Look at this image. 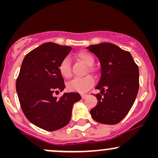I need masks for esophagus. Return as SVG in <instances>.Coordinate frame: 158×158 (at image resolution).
Segmentation results:
<instances>
[{
  "instance_id": "esophagus-1",
  "label": "esophagus",
  "mask_w": 158,
  "mask_h": 158,
  "mask_svg": "<svg viewBox=\"0 0 158 158\" xmlns=\"http://www.w3.org/2000/svg\"><path fill=\"white\" fill-rule=\"evenodd\" d=\"M81 98H82V99H85V98H86L87 97H88V94H81Z\"/></svg>"
}]
</instances>
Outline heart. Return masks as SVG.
<instances>
[{
	"mask_svg": "<svg viewBox=\"0 0 158 158\" xmlns=\"http://www.w3.org/2000/svg\"><path fill=\"white\" fill-rule=\"evenodd\" d=\"M77 58L82 61L87 66L91 67L94 64V57L89 52L81 51L77 53ZM59 71L61 77L64 78H70L71 76V69H70V60L68 58H64L59 64ZM95 83L94 79L91 76H86L84 77L74 78L69 81L67 85V88L70 91L85 93L88 91L90 88H93Z\"/></svg>",
	"mask_w": 158,
	"mask_h": 158,
	"instance_id": "heart-1",
	"label": "heart"
}]
</instances>
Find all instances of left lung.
I'll list each match as a JSON object with an SVG mask.
<instances>
[{"label":"left lung","instance_id":"1","mask_svg":"<svg viewBox=\"0 0 158 158\" xmlns=\"http://www.w3.org/2000/svg\"><path fill=\"white\" fill-rule=\"evenodd\" d=\"M101 64V77L96 89L97 105L90 110L94 120L114 125L128 114L139 90V68L129 52L111 43L87 48Z\"/></svg>","mask_w":158,"mask_h":158}]
</instances>
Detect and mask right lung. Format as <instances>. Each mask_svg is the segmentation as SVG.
<instances>
[{"label":"right lung","mask_w":158,"mask_h":158,"mask_svg":"<svg viewBox=\"0 0 158 158\" xmlns=\"http://www.w3.org/2000/svg\"><path fill=\"white\" fill-rule=\"evenodd\" d=\"M71 50V47L52 42L40 45L25 56L16 80V90L25 117L46 131L67 126L73 104L81 99L75 92L64 93L60 98L54 97V93L65 88L59 64Z\"/></svg>","instance_id":"obj_1"}]
</instances>
